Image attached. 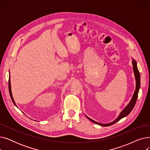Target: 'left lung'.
<instances>
[{
	"label": "left lung",
	"mask_w": 150,
	"mask_h": 150,
	"mask_svg": "<svg viewBox=\"0 0 150 150\" xmlns=\"http://www.w3.org/2000/svg\"><path fill=\"white\" fill-rule=\"evenodd\" d=\"M132 66H133V70H134V76H135V78H136V90L134 92V94L132 96V97L131 100V101H129V103L128 104V105L126 106L124 109L122 110V111L120 113L119 115L118 116V117L116 119H115L113 122H110L109 123H106V124H103V123H98L97 122H96L93 120L92 119H90L89 117H88L87 115H86V117L88 118V119L91 121L92 122L94 123H96L98 125L102 126V127H108V126H111L114 123H115L116 122H117L118 121H119L120 119H122V118L127 116L132 110L133 108L134 107L135 104L136 103V101L137 99V97H138V93H139V91L140 89V73H139V71L137 69V62L136 61H135L134 59H132Z\"/></svg>",
	"instance_id": "left-lung-1"
}]
</instances>
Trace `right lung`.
<instances>
[{"mask_svg":"<svg viewBox=\"0 0 150 150\" xmlns=\"http://www.w3.org/2000/svg\"><path fill=\"white\" fill-rule=\"evenodd\" d=\"M9 80H8V89H9V92H10V97H11V100H12V101H13V103H14V105L16 106H16V103H15V101H14V99H13V96H12V92H11V81H10V74H9Z\"/></svg>","mask_w":150,"mask_h":150,"instance_id":"obj_1","label":"right lung"}]
</instances>
